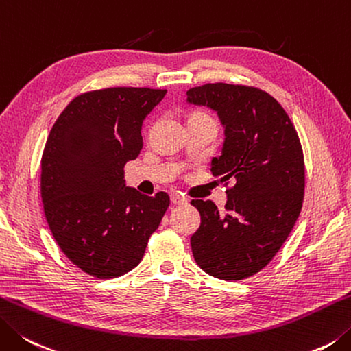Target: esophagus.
Masks as SVG:
<instances>
[{"label": "esophagus", "instance_id": "obj_1", "mask_svg": "<svg viewBox=\"0 0 351 351\" xmlns=\"http://www.w3.org/2000/svg\"><path fill=\"white\" fill-rule=\"evenodd\" d=\"M171 202H173V204H186L188 203L186 198H184L182 194H178V193L171 194Z\"/></svg>", "mask_w": 351, "mask_h": 351}]
</instances>
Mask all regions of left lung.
I'll list each match as a JSON object with an SVG mask.
<instances>
[{
	"mask_svg": "<svg viewBox=\"0 0 351 351\" xmlns=\"http://www.w3.org/2000/svg\"><path fill=\"white\" fill-rule=\"evenodd\" d=\"M186 95L220 117L224 143L210 171L228 186L224 214L210 200L191 202L202 218L191 237L194 258L215 278H249L272 261L300 217L306 167L298 133L281 104L256 87L215 82Z\"/></svg>",
	"mask_w": 351,
	"mask_h": 351,
	"instance_id": "obj_1",
	"label": "left lung"
}]
</instances>
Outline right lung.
Listing matches in <instances>:
<instances>
[{
    "mask_svg": "<svg viewBox=\"0 0 351 351\" xmlns=\"http://www.w3.org/2000/svg\"><path fill=\"white\" fill-rule=\"evenodd\" d=\"M167 90L111 87L76 96L56 119L41 158L45 220L64 255L108 280L141 263L169 195L125 186L143 147L142 123Z\"/></svg>",
    "mask_w": 351,
    "mask_h": 351,
    "instance_id": "1",
    "label": "right lung"
}]
</instances>
